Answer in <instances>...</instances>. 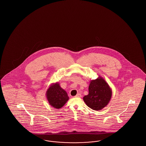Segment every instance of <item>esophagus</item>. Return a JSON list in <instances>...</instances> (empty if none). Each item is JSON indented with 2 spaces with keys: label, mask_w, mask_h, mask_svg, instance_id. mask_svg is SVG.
<instances>
[{
  "label": "esophagus",
  "mask_w": 146,
  "mask_h": 146,
  "mask_svg": "<svg viewBox=\"0 0 146 146\" xmlns=\"http://www.w3.org/2000/svg\"><path fill=\"white\" fill-rule=\"evenodd\" d=\"M76 97H82V95H81V94H78L77 95H76V96H75Z\"/></svg>",
  "instance_id": "34e87169"
}]
</instances>
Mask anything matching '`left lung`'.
Returning a JSON list of instances; mask_svg holds the SVG:
<instances>
[{"mask_svg":"<svg viewBox=\"0 0 146 146\" xmlns=\"http://www.w3.org/2000/svg\"><path fill=\"white\" fill-rule=\"evenodd\" d=\"M112 91L109 85L101 76L91 80L89 94L83 97L86 104L95 111H100L108 104Z\"/></svg>","mask_w":146,"mask_h":146,"instance_id":"left-lung-1","label":"left lung"}]
</instances>
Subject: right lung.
<instances>
[{"label": "right lung", "mask_w": 146, "mask_h": 146, "mask_svg": "<svg viewBox=\"0 0 146 146\" xmlns=\"http://www.w3.org/2000/svg\"><path fill=\"white\" fill-rule=\"evenodd\" d=\"M46 94L49 104L56 109L62 107L69 100L67 93L58 83L51 85Z\"/></svg>", "instance_id": "1"}]
</instances>
